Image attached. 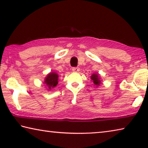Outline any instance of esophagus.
<instances>
[{
    "label": "esophagus",
    "instance_id": "1",
    "mask_svg": "<svg viewBox=\"0 0 148 148\" xmlns=\"http://www.w3.org/2000/svg\"><path fill=\"white\" fill-rule=\"evenodd\" d=\"M72 70V71L74 72H77L79 71V69L78 68V67H73Z\"/></svg>",
    "mask_w": 148,
    "mask_h": 148
}]
</instances>
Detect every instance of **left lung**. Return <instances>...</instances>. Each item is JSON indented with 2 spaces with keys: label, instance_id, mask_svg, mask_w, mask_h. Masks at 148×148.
I'll list each match as a JSON object with an SVG mask.
<instances>
[{
  "label": "left lung",
  "instance_id": "left-lung-1",
  "mask_svg": "<svg viewBox=\"0 0 148 148\" xmlns=\"http://www.w3.org/2000/svg\"><path fill=\"white\" fill-rule=\"evenodd\" d=\"M91 79L92 81V82H93L95 86H100V84H101V80L100 79V77H99L98 74H92V76H91Z\"/></svg>",
  "mask_w": 148,
  "mask_h": 148
}]
</instances>
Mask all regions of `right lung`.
I'll return each instance as SVG.
<instances>
[{
	"mask_svg": "<svg viewBox=\"0 0 148 148\" xmlns=\"http://www.w3.org/2000/svg\"><path fill=\"white\" fill-rule=\"evenodd\" d=\"M58 74L56 72H50L45 77L44 84L47 90H51L57 86L58 84Z\"/></svg>",
	"mask_w": 148,
	"mask_h": 148,
	"instance_id": "obj_1",
	"label": "right lung"
}]
</instances>
